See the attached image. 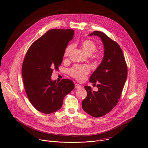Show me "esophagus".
Segmentation results:
<instances>
[{
	"instance_id": "1",
	"label": "esophagus",
	"mask_w": 148,
	"mask_h": 148,
	"mask_svg": "<svg viewBox=\"0 0 148 148\" xmlns=\"http://www.w3.org/2000/svg\"><path fill=\"white\" fill-rule=\"evenodd\" d=\"M81 87H82L81 85H80L79 84H75V88L79 89V88H81Z\"/></svg>"
}]
</instances>
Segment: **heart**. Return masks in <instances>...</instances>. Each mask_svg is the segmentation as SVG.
Here are the masks:
<instances>
[{
	"mask_svg": "<svg viewBox=\"0 0 148 148\" xmlns=\"http://www.w3.org/2000/svg\"><path fill=\"white\" fill-rule=\"evenodd\" d=\"M81 47L83 51L88 55L92 54L96 49V44L94 42L90 40H85L83 41L81 43ZM73 47V45L68 46L64 51V56H67ZM101 57V55L99 53H96L94 56V58L96 59H100ZM90 67L88 65H75L69 70V73L72 77L81 81L85 79L86 75L90 72Z\"/></svg>",
	"mask_w": 148,
	"mask_h": 148,
	"instance_id": "obj_1",
	"label": "heart"
}]
</instances>
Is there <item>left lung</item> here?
Returning <instances> with one entry per match:
<instances>
[{
  "label": "left lung",
  "mask_w": 148,
  "mask_h": 148,
  "mask_svg": "<svg viewBox=\"0 0 148 148\" xmlns=\"http://www.w3.org/2000/svg\"><path fill=\"white\" fill-rule=\"evenodd\" d=\"M101 38L104 46L102 61L91 75L89 81L96 84L97 92L85 86L86 98L82 102L83 110L93 117H102L117 105L127 78V66L119 44L101 31H93L89 36Z\"/></svg>",
  "instance_id": "8db88e82"
}]
</instances>
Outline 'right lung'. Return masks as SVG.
<instances>
[{"label": "right lung", "instance_id": "right-lung-1", "mask_svg": "<svg viewBox=\"0 0 148 148\" xmlns=\"http://www.w3.org/2000/svg\"><path fill=\"white\" fill-rule=\"evenodd\" d=\"M74 34L73 29L49 30L31 45L25 55L22 66L24 88L29 102L41 113L57 112L64 96L74 88L70 79H51L53 69L58 70L61 64Z\"/></svg>", "mask_w": 148, "mask_h": 148}]
</instances>
